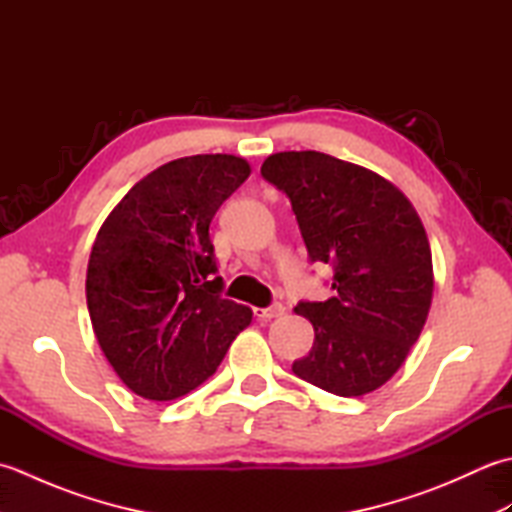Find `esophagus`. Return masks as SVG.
Wrapping results in <instances>:
<instances>
[{
	"label": "esophagus",
	"instance_id": "1",
	"mask_svg": "<svg viewBox=\"0 0 512 512\" xmlns=\"http://www.w3.org/2000/svg\"><path fill=\"white\" fill-rule=\"evenodd\" d=\"M284 312H286V308L281 306V303H273V306H268V308H255V317L259 321H273V319L281 317Z\"/></svg>",
	"mask_w": 512,
	"mask_h": 512
}]
</instances>
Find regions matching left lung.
<instances>
[{"instance_id": "left-lung-1", "label": "left lung", "mask_w": 512, "mask_h": 512, "mask_svg": "<svg viewBox=\"0 0 512 512\" xmlns=\"http://www.w3.org/2000/svg\"><path fill=\"white\" fill-rule=\"evenodd\" d=\"M262 176L290 198L310 262L334 266V297L295 308L314 345L292 372L336 396L369 394L405 363L431 308L420 215L396 184L321 151H279Z\"/></svg>"}]
</instances>
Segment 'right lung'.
Segmentation results:
<instances>
[{"instance_id": "1", "label": "right lung", "mask_w": 512, "mask_h": 512, "mask_svg": "<svg viewBox=\"0 0 512 512\" xmlns=\"http://www.w3.org/2000/svg\"><path fill=\"white\" fill-rule=\"evenodd\" d=\"M250 176L231 154L171 160L136 182L96 233L85 297L118 378L147 400H173L220 367L253 310L222 299L209 226Z\"/></svg>"}]
</instances>
